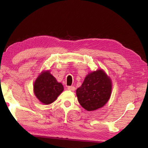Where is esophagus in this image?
I'll return each instance as SVG.
<instances>
[{"instance_id": "obj_1", "label": "esophagus", "mask_w": 148, "mask_h": 148, "mask_svg": "<svg viewBox=\"0 0 148 148\" xmlns=\"http://www.w3.org/2000/svg\"><path fill=\"white\" fill-rule=\"evenodd\" d=\"M68 89L70 90V91H74L75 90V87L74 86H69L68 87Z\"/></svg>"}]
</instances>
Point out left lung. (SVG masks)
<instances>
[{"mask_svg": "<svg viewBox=\"0 0 148 148\" xmlns=\"http://www.w3.org/2000/svg\"><path fill=\"white\" fill-rule=\"evenodd\" d=\"M112 90V79L103 70L98 69L87 74L76 89L77 101L87 111H94L107 103Z\"/></svg>", "mask_w": 148, "mask_h": 148, "instance_id": "left-lung-1", "label": "left lung"}]
</instances>
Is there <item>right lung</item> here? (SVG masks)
I'll return each mask as SVG.
<instances>
[{
  "mask_svg": "<svg viewBox=\"0 0 148 148\" xmlns=\"http://www.w3.org/2000/svg\"><path fill=\"white\" fill-rule=\"evenodd\" d=\"M64 87L57 81L49 71H44L38 75L33 85L35 96L44 104H50L56 101L63 91Z\"/></svg>",
  "mask_w": 148,
  "mask_h": 148,
  "instance_id": "1",
  "label": "right lung"
}]
</instances>
